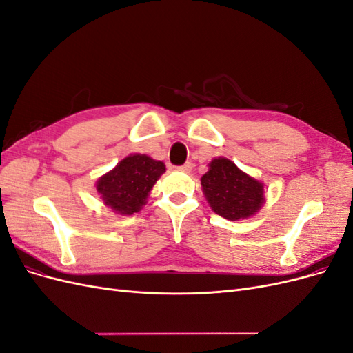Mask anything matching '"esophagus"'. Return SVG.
<instances>
[{
  "label": "esophagus",
  "instance_id": "34e87169",
  "mask_svg": "<svg viewBox=\"0 0 353 353\" xmlns=\"http://www.w3.org/2000/svg\"><path fill=\"white\" fill-rule=\"evenodd\" d=\"M191 168H193V163H191V162H187V163H184L183 166H179L178 169H179V170H183V172H187V174H188L190 170H191Z\"/></svg>",
  "mask_w": 353,
  "mask_h": 353
}]
</instances>
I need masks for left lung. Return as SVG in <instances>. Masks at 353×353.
I'll return each instance as SVG.
<instances>
[{"instance_id": "left-lung-1", "label": "left lung", "mask_w": 353, "mask_h": 353, "mask_svg": "<svg viewBox=\"0 0 353 353\" xmlns=\"http://www.w3.org/2000/svg\"><path fill=\"white\" fill-rule=\"evenodd\" d=\"M200 184L209 206L228 221L248 219L265 203L263 183L245 172L227 157H215Z\"/></svg>"}]
</instances>
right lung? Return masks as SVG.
<instances>
[{
    "mask_svg": "<svg viewBox=\"0 0 353 353\" xmlns=\"http://www.w3.org/2000/svg\"><path fill=\"white\" fill-rule=\"evenodd\" d=\"M166 166L162 160L134 153L123 157L108 174L101 175L95 188L103 203L117 215H134L147 203L150 191Z\"/></svg>",
    "mask_w": 353,
    "mask_h": 353,
    "instance_id": "1",
    "label": "right lung"
}]
</instances>
